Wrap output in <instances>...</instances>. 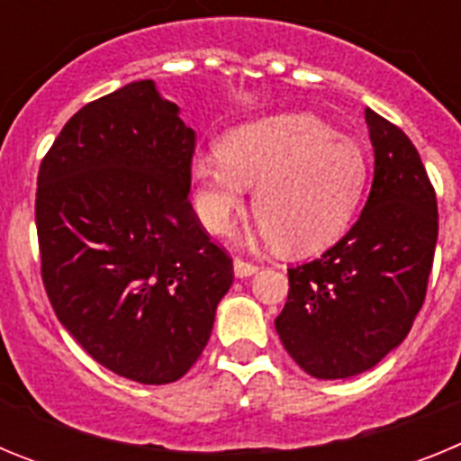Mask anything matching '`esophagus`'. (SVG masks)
Here are the masks:
<instances>
[{"instance_id":"34e87169","label":"esophagus","mask_w":461,"mask_h":461,"mask_svg":"<svg viewBox=\"0 0 461 461\" xmlns=\"http://www.w3.org/2000/svg\"><path fill=\"white\" fill-rule=\"evenodd\" d=\"M256 270H258V266H256V263H251V260H247V258L233 260V272H235V276H240V279H242V276H251Z\"/></svg>"}]
</instances>
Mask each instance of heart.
Returning a JSON list of instances; mask_svg holds the SVG:
<instances>
[{
    "label": "heart",
    "instance_id": "1",
    "mask_svg": "<svg viewBox=\"0 0 461 461\" xmlns=\"http://www.w3.org/2000/svg\"><path fill=\"white\" fill-rule=\"evenodd\" d=\"M360 145L312 115H276L228 133L191 164L194 207L223 233L256 186L254 214L286 254H313L348 230L367 186Z\"/></svg>",
    "mask_w": 461,
    "mask_h": 461
}]
</instances>
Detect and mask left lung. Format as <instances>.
<instances>
[{
    "mask_svg": "<svg viewBox=\"0 0 461 461\" xmlns=\"http://www.w3.org/2000/svg\"><path fill=\"white\" fill-rule=\"evenodd\" d=\"M374 182L360 219L321 258L288 270L275 328L316 378L367 372L409 335L427 295L438 238L437 194L399 126L365 110Z\"/></svg>",
    "mask_w": 461,
    "mask_h": 461,
    "instance_id": "1",
    "label": "left lung"
}]
</instances>
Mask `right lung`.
I'll list each match as a JSON object with an SVG mask.
<instances>
[{
    "mask_svg": "<svg viewBox=\"0 0 461 461\" xmlns=\"http://www.w3.org/2000/svg\"><path fill=\"white\" fill-rule=\"evenodd\" d=\"M152 80L101 96L41 161L36 233L57 319L94 360L148 385L185 376L210 339L233 258L189 201L195 131Z\"/></svg>",
    "mask_w": 461,
    "mask_h": 461,
    "instance_id": "1",
    "label": "right lung"
}]
</instances>
